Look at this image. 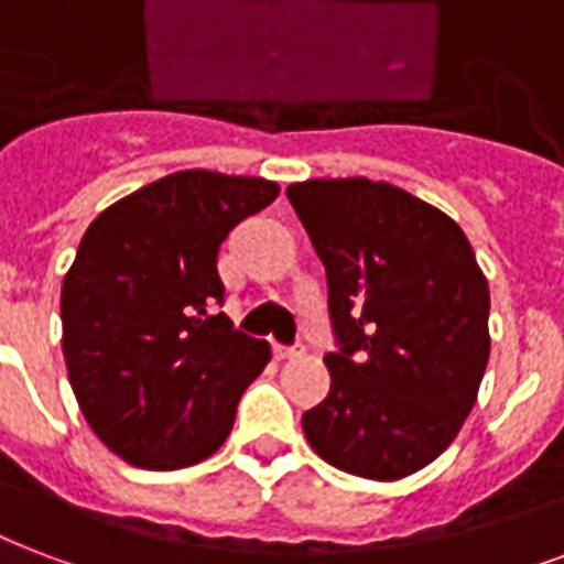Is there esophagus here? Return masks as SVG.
Here are the masks:
<instances>
[{
	"mask_svg": "<svg viewBox=\"0 0 564 564\" xmlns=\"http://www.w3.org/2000/svg\"><path fill=\"white\" fill-rule=\"evenodd\" d=\"M273 357H276L279 362H285V359H297V357H303V347L300 345H273Z\"/></svg>",
	"mask_w": 564,
	"mask_h": 564,
	"instance_id": "obj_1",
	"label": "esophagus"
}]
</instances>
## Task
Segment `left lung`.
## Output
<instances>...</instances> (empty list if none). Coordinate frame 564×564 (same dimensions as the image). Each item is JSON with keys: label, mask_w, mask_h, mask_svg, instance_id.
<instances>
[{"label": "left lung", "mask_w": 564, "mask_h": 564, "mask_svg": "<svg viewBox=\"0 0 564 564\" xmlns=\"http://www.w3.org/2000/svg\"><path fill=\"white\" fill-rule=\"evenodd\" d=\"M288 198L327 267L338 341L327 398L303 413L308 446L350 476H413L476 404L488 279L458 223L401 186L315 177Z\"/></svg>", "instance_id": "left-lung-1"}]
</instances>
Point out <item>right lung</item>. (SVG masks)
Returning a JSON list of instances; mask_svg holds the SVG:
<instances>
[{"instance_id": "obj_1", "label": "right lung", "mask_w": 564, "mask_h": 564, "mask_svg": "<svg viewBox=\"0 0 564 564\" xmlns=\"http://www.w3.org/2000/svg\"><path fill=\"white\" fill-rule=\"evenodd\" d=\"M279 186L175 172L109 205L62 282V350L83 416L109 452L145 469L210 458L270 345L231 329L219 243Z\"/></svg>"}]
</instances>
